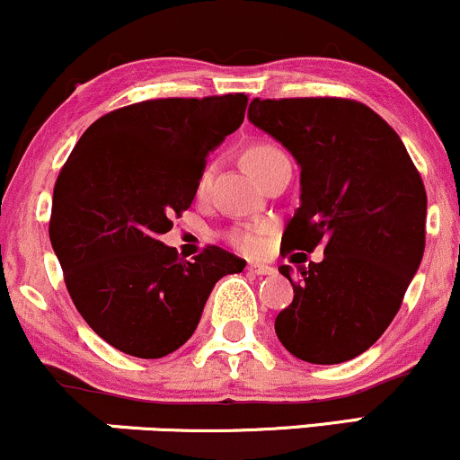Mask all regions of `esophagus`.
Here are the masks:
<instances>
[{"mask_svg": "<svg viewBox=\"0 0 460 460\" xmlns=\"http://www.w3.org/2000/svg\"><path fill=\"white\" fill-rule=\"evenodd\" d=\"M248 272H252V274H272L274 268L266 266V263H248Z\"/></svg>", "mask_w": 460, "mask_h": 460, "instance_id": "1", "label": "esophagus"}]
</instances>
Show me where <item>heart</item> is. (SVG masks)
<instances>
[{
  "label": "heart",
  "mask_w": 460,
  "mask_h": 460,
  "mask_svg": "<svg viewBox=\"0 0 460 460\" xmlns=\"http://www.w3.org/2000/svg\"><path fill=\"white\" fill-rule=\"evenodd\" d=\"M283 157L288 155H285L277 145H270V142H255V145L246 146L244 151L246 166L251 168L257 177H260L270 164L283 160ZM212 177H214V164H208L199 175V181H197L199 194L208 192L209 183H212ZM266 235H268V226H244V229L231 231L229 242L235 248H240L242 252H246V255H255V252H260L263 244H266Z\"/></svg>",
  "instance_id": "1"
}]
</instances>
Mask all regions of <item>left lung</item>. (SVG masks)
I'll use <instances>...</instances> for the list:
<instances>
[{
    "label": "left lung",
    "mask_w": 460,
    "mask_h": 460,
    "mask_svg": "<svg viewBox=\"0 0 460 460\" xmlns=\"http://www.w3.org/2000/svg\"><path fill=\"white\" fill-rule=\"evenodd\" d=\"M248 119L300 166V208L285 226L283 255L324 246V260L300 266L298 279L279 268L294 288L274 320L279 341L307 363L350 361L392 324L420 268L424 181L400 136L366 103L257 97Z\"/></svg>",
    "instance_id": "8db88e82"
}]
</instances>
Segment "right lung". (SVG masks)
I'll list each match as a JSON object with an SVG mask.
<instances>
[{
  "label": "right lung",
  "instance_id": "add662e5",
  "mask_svg": "<svg viewBox=\"0 0 460 460\" xmlns=\"http://www.w3.org/2000/svg\"><path fill=\"white\" fill-rule=\"evenodd\" d=\"M248 97H168L103 114L54 186L49 240L79 315L125 355L160 358L192 337L209 292L246 261L208 246L183 261L160 235L192 205L208 155Z\"/></svg>",
  "mask_w": 460,
  "mask_h": 460
}]
</instances>
